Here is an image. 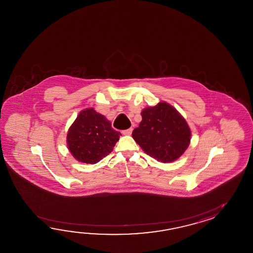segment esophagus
<instances>
[{
  "label": "esophagus",
  "mask_w": 253,
  "mask_h": 253,
  "mask_svg": "<svg viewBox=\"0 0 253 253\" xmlns=\"http://www.w3.org/2000/svg\"><path fill=\"white\" fill-rule=\"evenodd\" d=\"M132 131H133L132 128L126 129V130L122 131V134H125V135H130L132 134Z\"/></svg>",
  "instance_id": "esophagus-1"
}]
</instances>
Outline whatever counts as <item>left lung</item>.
Returning a JSON list of instances; mask_svg holds the SVG:
<instances>
[{
    "mask_svg": "<svg viewBox=\"0 0 253 253\" xmlns=\"http://www.w3.org/2000/svg\"><path fill=\"white\" fill-rule=\"evenodd\" d=\"M142 121L132 136L151 157L162 163L175 161L187 149L191 130L185 119L167 102L141 112Z\"/></svg>",
    "mask_w": 253,
    "mask_h": 253,
    "instance_id": "left-lung-1",
    "label": "left lung"
}]
</instances>
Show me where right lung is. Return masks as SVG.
Wrapping results in <instances>:
<instances>
[{"label": "right lung", "instance_id": "right-lung-1", "mask_svg": "<svg viewBox=\"0 0 253 253\" xmlns=\"http://www.w3.org/2000/svg\"><path fill=\"white\" fill-rule=\"evenodd\" d=\"M120 135L103 115L94 108H86L70 126L67 144L78 161L97 164L113 151Z\"/></svg>", "mask_w": 253, "mask_h": 253}]
</instances>
